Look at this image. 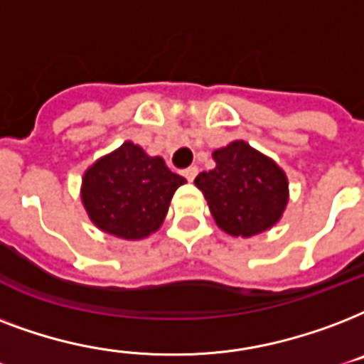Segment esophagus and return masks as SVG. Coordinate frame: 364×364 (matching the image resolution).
<instances>
[{
	"label": "esophagus",
	"instance_id": "34e87169",
	"mask_svg": "<svg viewBox=\"0 0 364 364\" xmlns=\"http://www.w3.org/2000/svg\"><path fill=\"white\" fill-rule=\"evenodd\" d=\"M184 176L191 182V180H193V178H196V176H197V167H193V165H191V167L186 168V171H184Z\"/></svg>",
	"mask_w": 364,
	"mask_h": 364
}]
</instances>
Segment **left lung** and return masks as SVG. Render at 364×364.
I'll use <instances>...</instances> for the list:
<instances>
[{
	"mask_svg": "<svg viewBox=\"0 0 364 364\" xmlns=\"http://www.w3.org/2000/svg\"><path fill=\"white\" fill-rule=\"evenodd\" d=\"M216 167L199 173L196 186L207 199L216 226L232 237L272 230L289 205V178L272 157L245 140L213 151Z\"/></svg>",
	"mask_w": 364,
	"mask_h": 364,
	"instance_id": "8db88e82",
	"label": "left lung"
}]
</instances>
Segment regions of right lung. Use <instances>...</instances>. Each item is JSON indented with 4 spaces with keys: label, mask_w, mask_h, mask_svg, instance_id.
Returning <instances> with one entry per match:
<instances>
[{
    "label": "right lung",
    "mask_w": 364,
    "mask_h": 364,
    "mask_svg": "<svg viewBox=\"0 0 364 364\" xmlns=\"http://www.w3.org/2000/svg\"><path fill=\"white\" fill-rule=\"evenodd\" d=\"M186 180L159 156L127 140L92 163L81 180V203L100 232L140 241L161 228L174 191Z\"/></svg>",
    "instance_id": "add662e5"
}]
</instances>
